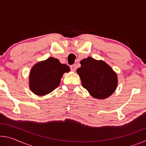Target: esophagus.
<instances>
[{"label":"esophagus","mask_w":146,"mask_h":146,"mask_svg":"<svg viewBox=\"0 0 146 146\" xmlns=\"http://www.w3.org/2000/svg\"><path fill=\"white\" fill-rule=\"evenodd\" d=\"M70 69L72 71H75V70H76V65H75V64H73V65H71L70 66Z\"/></svg>","instance_id":"1"}]
</instances>
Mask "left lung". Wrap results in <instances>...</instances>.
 I'll list each match as a JSON object with an SVG mask.
<instances>
[{
  "label": "left lung",
  "mask_w": 146,
  "mask_h": 146,
  "mask_svg": "<svg viewBox=\"0 0 146 146\" xmlns=\"http://www.w3.org/2000/svg\"><path fill=\"white\" fill-rule=\"evenodd\" d=\"M77 70L84 88L98 99H104L114 92L117 86V77L113 70L102 60L91 57L80 61Z\"/></svg>",
  "instance_id": "left-lung-1"
}]
</instances>
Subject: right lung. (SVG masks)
Returning <instances> with one entry per match:
<instances>
[{
    "label": "right lung",
    "mask_w": 146,
    "mask_h": 146,
    "mask_svg": "<svg viewBox=\"0 0 146 146\" xmlns=\"http://www.w3.org/2000/svg\"><path fill=\"white\" fill-rule=\"evenodd\" d=\"M70 68L58 59L50 57L35 65L29 75L30 89L37 95H45L58 87L64 73Z\"/></svg>",
    "instance_id": "1"
}]
</instances>
